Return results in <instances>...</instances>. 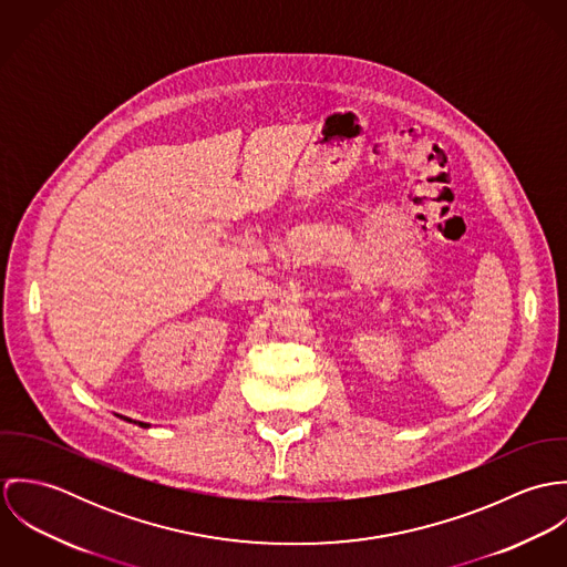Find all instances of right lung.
Segmentation results:
<instances>
[{
	"label": "right lung",
	"mask_w": 567,
	"mask_h": 567,
	"mask_svg": "<svg viewBox=\"0 0 567 567\" xmlns=\"http://www.w3.org/2000/svg\"><path fill=\"white\" fill-rule=\"evenodd\" d=\"M126 421H131V419H126ZM133 423H140L142 427H148V423H144V421H133Z\"/></svg>",
	"instance_id": "add662e5"
}]
</instances>
